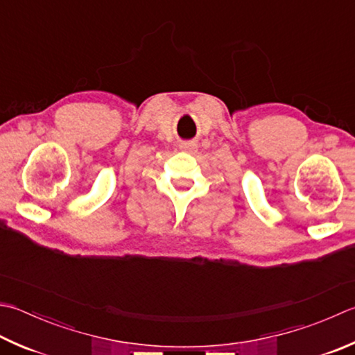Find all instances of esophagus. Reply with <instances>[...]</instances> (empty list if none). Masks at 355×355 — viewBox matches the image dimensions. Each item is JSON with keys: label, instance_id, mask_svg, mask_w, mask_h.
<instances>
[{"label": "esophagus", "instance_id": "1", "mask_svg": "<svg viewBox=\"0 0 355 355\" xmlns=\"http://www.w3.org/2000/svg\"><path fill=\"white\" fill-rule=\"evenodd\" d=\"M180 150L186 152V154H196V152L198 150V144H197V141L180 143Z\"/></svg>", "mask_w": 355, "mask_h": 355}]
</instances>
